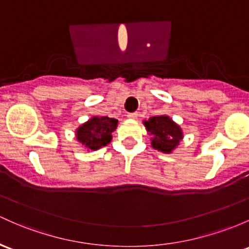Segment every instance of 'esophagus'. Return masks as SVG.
<instances>
[{"label": "esophagus", "mask_w": 249, "mask_h": 249, "mask_svg": "<svg viewBox=\"0 0 249 249\" xmlns=\"http://www.w3.org/2000/svg\"><path fill=\"white\" fill-rule=\"evenodd\" d=\"M127 116L129 117V119H133V120H135L136 117H138V113H128Z\"/></svg>", "instance_id": "esophagus-1"}]
</instances>
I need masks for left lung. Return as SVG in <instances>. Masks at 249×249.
I'll return each instance as SVG.
<instances>
[{
    "instance_id": "8db88e82",
    "label": "left lung",
    "mask_w": 249,
    "mask_h": 249,
    "mask_svg": "<svg viewBox=\"0 0 249 249\" xmlns=\"http://www.w3.org/2000/svg\"><path fill=\"white\" fill-rule=\"evenodd\" d=\"M143 124L152 135V147L162 153H171L183 139L181 128L166 115L151 117Z\"/></svg>"
}]
</instances>
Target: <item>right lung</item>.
Wrapping results in <instances>:
<instances>
[{
  "mask_svg": "<svg viewBox=\"0 0 249 249\" xmlns=\"http://www.w3.org/2000/svg\"><path fill=\"white\" fill-rule=\"evenodd\" d=\"M117 122V120L108 116H93L76 130L77 140L85 148L96 151L110 142L111 133L116 129Z\"/></svg>",
  "mask_w": 249,
  "mask_h": 249,
  "instance_id": "add662e5",
  "label": "right lung"
}]
</instances>
